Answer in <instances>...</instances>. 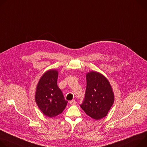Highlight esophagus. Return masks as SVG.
Listing matches in <instances>:
<instances>
[{
    "mask_svg": "<svg viewBox=\"0 0 147 147\" xmlns=\"http://www.w3.org/2000/svg\"><path fill=\"white\" fill-rule=\"evenodd\" d=\"M69 103H70V104L71 105H75V104H76V102L75 100H72V101H70L69 102Z\"/></svg>",
    "mask_w": 147,
    "mask_h": 147,
    "instance_id": "obj_1",
    "label": "esophagus"
}]
</instances>
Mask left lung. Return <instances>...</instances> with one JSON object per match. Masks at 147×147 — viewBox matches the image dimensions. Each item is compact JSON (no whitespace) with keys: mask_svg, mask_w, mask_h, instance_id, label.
Masks as SVG:
<instances>
[{"mask_svg":"<svg viewBox=\"0 0 147 147\" xmlns=\"http://www.w3.org/2000/svg\"><path fill=\"white\" fill-rule=\"evenodd\" d=\"M87 86L81 108L91 118L100 119L107 115L114 102V94L107 78L91 71L86 74Z\"/></svg>","mask_w":147,"mask_h":147,"instance_id":"obj_1","label":"left lung"}]
</instances>
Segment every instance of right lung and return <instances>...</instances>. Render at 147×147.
<instances>
[{
    "label": "right lung",
    "mask_w": 147,
    "mask_h": 147,
    "mask_svg": "<svg viewBox=\"0 0 147 147\" xmlns=\"http://www.w3.org/2000/svg\"><path fill=\"white\" fill-rule=\"evenodd\" d=\"M57 70H47L40 78L35 92V101L38 109L50 118L61 114L67 104L57 86Z\"/></svg>",
    "instance_id": "add662e5"
}]
</instances>
